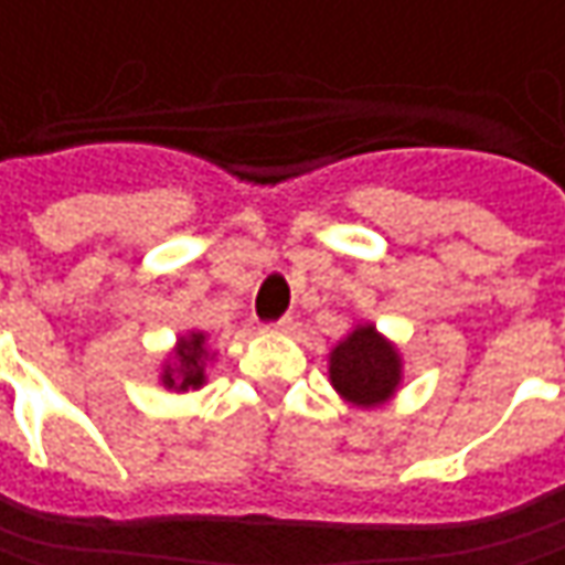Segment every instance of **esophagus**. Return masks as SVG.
Wrapping results in <instances>:
<instances>
[{
    "instance_id": "esophagus-1",
    "label": "esophagus",
    "mask_w": 565,
    "mask_h": 565,
    "mask_svg": "<svg viewBox=\"0 0 565 565\" xmlns=\"http://www.w3.org/2000/svg\"><path fill=\"white\" fill-rule=\"evenodd\" d=\"M290 328H294V319H290V316H284V319L265 324V331H278V334H287Z\"/></svg>"
}]
</instances>
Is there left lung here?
<instances>
[{
	"label": "left lung",
	"mask_w": 565,
	"mask_h": 565,
	"mask_svg": "<svg viewBox=\"0 0 565 565\" xmlns=\"http://www.w3.org/2000/svg\"><path fill=\"white\" fill-rule=\"evenodd\" d=\"M328 375L334 391L347 403L372 409L394 397L403 379V362L394 343L381 338L375 324H356L328 360Z\"/></svg>",
	"instance_id": "1"
}]
</instances>
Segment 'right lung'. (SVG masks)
<instances>
[{
  "instance_id": "1",
  "label": "right lung",
  "mask_w": 565,
  "mask_h": 565,
  "mask_svg": "<svg viewBox=\"0 0 565 565\" xmlns=\"http://www.w3.org/2000/svg\"><path fill=\"white\" fill-rule=\"evenodd\" d=\"M205 334L190 331L174 347V362H168L162 372V384L168 391H186V387H203L205 381Z\"/></svg>"
}]
</instances>
